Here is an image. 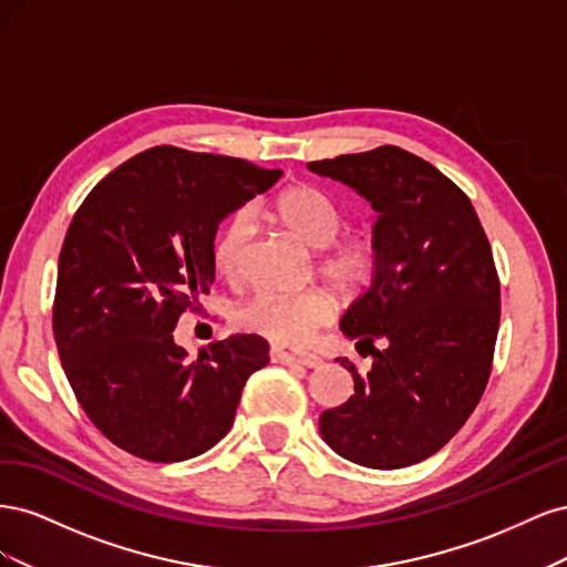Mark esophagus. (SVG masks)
Listing matches in <instances>:
<instances>
[{
	"label": "esophagus",
	"instance_id": "esophagus-1",
	"mask_svg": "<svg viewBox=\"0 0 567 567\" xmlns=\"http://www.w3.org/2000/svg\"><path fill=\"white\" fill-rule=\"evenodd\" d=\"M271 362L298 364V367H305V369H319L321 367V359L317 354L293 352V350H284V348H271Z\"/></svg>",
	"mask_w": 567,
	"mask_h": 567
}]
</instances>
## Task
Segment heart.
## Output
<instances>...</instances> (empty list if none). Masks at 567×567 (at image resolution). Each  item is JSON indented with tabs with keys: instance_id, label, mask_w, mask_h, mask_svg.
<instances>
[{
	"instance_id": "heart-1",
	"label": "heart",
	"mask_w": 567,
	"mask_h": 567,
	"mask_svg": "<svg viewBox=\"0 0 567 567\" xmlns=\"http://www.w3.org/2000/svg\"><path fill=\"white\" fill-rule=\"evenodd\" d=\"M269 213L300 244L321 248L319 274L340 293L357 296L371 286L379 269V241L369 227L340 231L342 210L329 194L312 184L286 186L271 198ZM252 236V215L246 208L231 213L221 225L213 257L227 279L241 271ZM333 312L336 302L321 288L298 296L262 293L238 312V326L277 346H302L333 319Z\"/></svg>"
}]
</instances>
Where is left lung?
<instances>
[{"instance_id":"1","label":"left lung","mask_w":567,"mask_h":567,"mask_svg":"<svg viewBox=\"0 0 567 567\" xmlns=\"http://www.w3.org/2000/svg\"><path fill=\"white\" fill-rule=\"evenodd\" d=\"M307 167L352 186L379 213V269L340 321L373 359L371 371L336 359L354 394L323 411L321 437L359 466H411L461 431L489 381L502 293L487 234L471 198L400 146Z\"/></svg>"}]
</instances>
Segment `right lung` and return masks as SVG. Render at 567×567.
Instances as JSON below:
<instances>
[{
  "label": "right lung",
  "instance_id": "right-lung-1",
  "mask_svg": "<svg viewBox=\"0 0 567 567\" xmlns=\"http://www.w3.org/2000/svg\"><path fill=\"white\" fill-rule=\"evenodd\" d=\"M281 169L153 146L82 200L59 255L54 340L65 379L115 447L158 463L194 458L229 433L260 336H231L186 362L179 317L215 281V234Z\"/></svg>",
  "mask_w": 567,
  "mask_h": 567
}]
</instances>
